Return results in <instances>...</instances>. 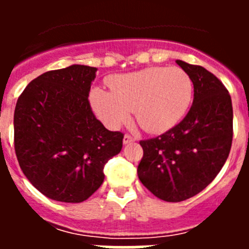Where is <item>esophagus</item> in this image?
<instances>
[{
	"label": "esophagus",
	"instance_id": "obj_1",
	"mask_svg": "<svg viewBox=\"0 0 249 249\" xmlns=\"http://www.w3.org/2000/svg\"><path fill=\"white\" fill-rule=\"evenodd\" d=\"M131 142H135V138L131 137V136H128V135L123 136V144H128V143H131Z\"/></svg>",
	"mask_w": 249,
	"mask_h": 249
}]
</instances>
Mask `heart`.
Wrapping results in <instances>:
<instances>
[{
    "mask_svg": "<svg viewBox=\"0 0 249 249\" xmlns=\"http://www.w3.org/2000/svg\"><path fill=\"white\" fill-rule=\"evenodd\" d=\"M111 91L94 87L89 103L109 129H117L135 118L144 131L162 133L175 127L192 101L191 77L179 67H148L109 78Z\"/></svg>",
    "mask_w": 249,
    "mask_h": 249,
    "instance_id": "b5f03b06",
    "label": "heart"
}]
</instances>
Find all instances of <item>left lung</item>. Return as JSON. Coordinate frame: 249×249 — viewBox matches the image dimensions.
<instances>
[{"label": "left lung", "instance_id": "left-lung-1", "mask_svg": "<svg viewBox=\"0 0 249 249\" xmlns=\"http://www.w3.org/2000/svg\"><path fill=\"white\" fill-rule=\"evenodd\" d=\"M191 77L193 103L177 126L141 141L137 175L147 190L166 202H182L203 191L218 175L232 146V100L223 83L201 66L177 59Z\"/></svg>", "mask_w": 249, "mask_h": 249}]
</instances>
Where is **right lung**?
I'll return each instance as SVG.
<instances>
[{"label": "right lung", "mask_w": 249, "mask_h": 249, "mask_svg": "<svg viewBox=\"0 0 249 249\" xmlns=\"http://www.w3.org/2000/svg\"><path fill=\"white\" fill-rule=\"evenodd\" d=\"M97 68L83 65L35 78L17 101L15 151L22 172L48 198L81 203L100 188L103 167L122 149L123 135L108 131L89 102Z\"/></svg>", "instance_id": "obj_1"}]
</instances>
